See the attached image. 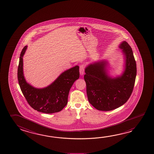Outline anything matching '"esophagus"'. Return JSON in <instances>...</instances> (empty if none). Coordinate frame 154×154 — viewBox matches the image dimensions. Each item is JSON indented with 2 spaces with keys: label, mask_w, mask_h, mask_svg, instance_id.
<instances>
[{
  "label": "esophagus",
  "mask_w": 154,
  "mask_h": 154,
  "mask_svg": "<svg viewBox=\"0 0 154 154\" xmlns=\"http://www.w3.org/2000/svg\"><path fill=\"white\" fill-rule=\"evenodd\" d=\"M84 70H85V68H84V66L83 65H80V67H79V72L81 75H83L84 73Z\"/></svg>",
  "instance_id": "obj_1"
}]
</instances>
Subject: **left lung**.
I'll list each match as a JSON object with an SVG mask.
<instances>
[{
    "label": "left lung",
    "instance_id": "obj_1",
    "mask_svg": "<svg viewBox=\"0 0 154 154\" xmlns=\"http://www.w3.org/2000/svg\"><path fill=\"white\" fill-rule=\"evenodd\" d=\"M119 48L124 56L121 75L110 76L109 63L106 60L90 63L85 68L84 78L88 100L98 110H112L123 105L134 89L137 69L132 49L125 41L122 42Z\"/></svg>",
    "mask_w": 154,
    "mask_h": 154
}]
</instances>
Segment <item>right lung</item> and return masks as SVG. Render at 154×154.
Segmentation results:
<instances>
[{
    "instance_id": "add662e5",
    "label": "right lung",
    "mask_w": 154,
    "mask_h": 154,
    "mask_svg": "<svg viewBox=\"0 0 154 154\" xmlns=\"http://www.w3.org/2000/svg\"><path fill=\"white\" fill-rule=\"evenodd\" d=\"M27 46L22 50L18 68V80L23 94L29 105L43 113H52L62 110L68 103V95L74 82L79 77L76 65L63 72L51 84L37 88L27 83L23 72V58Z\"/></svg>"
}]
</instances>
